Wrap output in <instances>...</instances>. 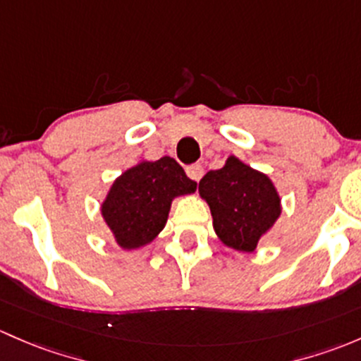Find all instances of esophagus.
<instances>
[{"instance_id": "34e87169", "label": "esophagus", "mask_w": 361, "mask_h": 361, "mask_svg": "<svg viewBox=\"0 0 361 361\" xmlns=\"http://www.w3.org/2000/svg\"><path fill=\"white\" fill-rule=\"evenodd\" d=\"M185 172H188L189 179L198 182L203 177V166L200 165V163H195V165H189L188 169H185Z\"/></svg>"}]
</instances>
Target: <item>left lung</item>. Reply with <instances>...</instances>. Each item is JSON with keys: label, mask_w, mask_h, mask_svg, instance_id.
<instances>
[{"label": "left lung", "mask_w": 361, "mask_h": 361, "mask_svg": "<svg viewBox=\"0 0 361 361\" xmlns=\"http://www.w3.org/2000/svg\"><path fill=\"white\" fill-rule=\"evenodd\" d=\"M219 240L235 250L254 252L281 214V200L266 173L229 156L226 165L200 180Z\"/></svg>", "instance_id": "obj_1"}]
</instances>
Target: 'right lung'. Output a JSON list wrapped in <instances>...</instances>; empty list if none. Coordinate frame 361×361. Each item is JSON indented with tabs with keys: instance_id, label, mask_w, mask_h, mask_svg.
Wrapping results in <instances>:
<instances>
[{
	"instance_id": "add662e5",
	"label": "right lung",
	"mask_w": 361,
	"mask_h": 361,
	"mask_svg": "<svg viewBox=\"0 0 361 361\" xmlns=\"http://www.w3.org/2000/svg\"><path fill=\"white\" fill-rule=\"evenodd\" d=\"M196 191V182L170 156L140 161L111 185L100 212L125 250L151 243L169 219L172 200Z\"/></svg>"
}]
</instances>
